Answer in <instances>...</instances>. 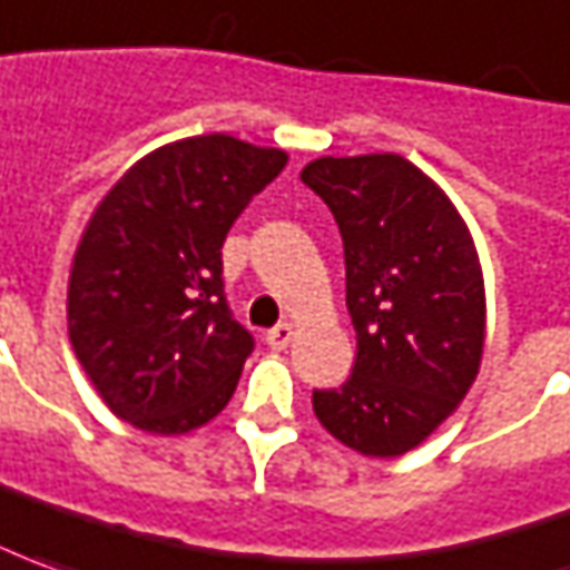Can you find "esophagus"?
Here are the masks:
<instances>
[{
	"mask_svg": "<svg viewBox=\"0 0 570 570\" xmlns=\"http://www.w3.org/2000/svg\"><path fill=\"white\" fill-rule=\"evenodd\" d=\"M265 343L277 352L286 350V346L293 343V324H277V327H271L268 334H265Z\"/></svg>",
	"mask_w": 570,
	"mask_h": 570,
	"instance_id": "esophagus-1",
	"label": "esophagus"
}]
</instances>
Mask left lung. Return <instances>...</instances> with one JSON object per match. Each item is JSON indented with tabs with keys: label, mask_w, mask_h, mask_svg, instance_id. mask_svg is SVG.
<instances>
[{
	"label": "left lung",
	"mask_w": 570,
	"mask_h": 570,
	"mask_svg": "<svg viewBox=\"0 0 570 570\" xmlns=\"http://www.w3.org/2000/svg\"><path fill=\"white\" fill-rule=\"evenodd\" d=\"M302 184L343 236L355 365L315 390L317 421L362 455L393 459L428 440L474 383L483 277L455 205L393 153L317 158Z\"/></svg>",
	"instance_id": "1"
}]
</instances>
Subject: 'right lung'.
<instances>
[{"label": "right lung", "instance_id": "add662e5", "mask_svg": "<svg viewBox=\"0 0 570 570\" xmlns=\"http://www.w3.org/2000/svg\"><path fill=\"white\" fill-rule=\"evenodd\" d=\"M286 153L208 134L124 174L83 230L68 334L106 405L149 433H187L230 402L253 334L224 296L220 246Z\"/></svg>", "mask_w": 570, "mask_h": 570}]
</instances>
